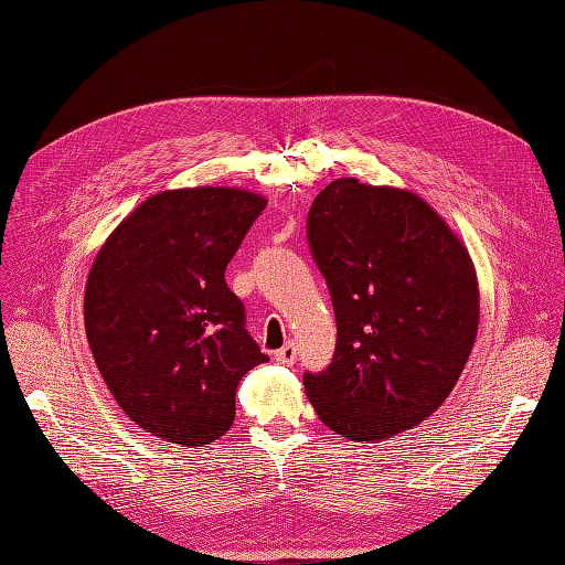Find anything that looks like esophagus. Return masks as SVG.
<instances>
[{
	"label": "esophagus",
	"mask_w": 565,
	"mask_h": 565,
	"mask_svg": "<svg viewBox=\"0 0 565 565\" xmlns=\"http://www.w3.org/2000/svg\"><path fill=\"white\" fill-rule=\"evenodd\" d=\"M276 361L282 365H292L297 361V347L292 344V341H287L280 351H276Z\"/></svg>",
	"instance_id": "obj_1"
}]
</instances>
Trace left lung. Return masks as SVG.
<instances>
[{
    "instance_id": "1",
    "label": "left lung",
    "mask_w": 565,
    "mask_h": 565,
    "mask_svg": "<svg viewBox=\"0 0 565 565\" xmlns=\"http://www.w3.org/2000/svg\"><path fill=\"white\" fill-rule=\"evenodd\" d=\"M328 282L337 349L303 386L339 436L413 429L448 398L478 332L476 270L429 204L401 188L337 179L306 218Z\"/></svg>"
}]
</instances>
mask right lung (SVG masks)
I'll list each match as a JSON object with an SVG mask.
<instances>
[{
  "instance_id": "right-lung-1",
  "label": "right lung",
  "mask_w": 565,
  "mask_h": 565,
  "mask_svg": "<svg viewBox=\"0 0 565 565\" xmlns=\"http://www.w3.org/2000/svg\"><path fill=\"white\" fill-rule=\"evenodd\" d=\"M266 200L181 188L139 204L100 247L84 328L117 405L179 446H207L235 419V391L268 361L245 328L226 266Z\"/></svg>"
}]
</instances>
